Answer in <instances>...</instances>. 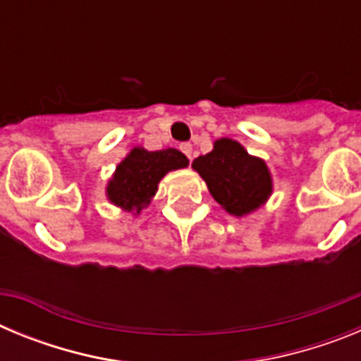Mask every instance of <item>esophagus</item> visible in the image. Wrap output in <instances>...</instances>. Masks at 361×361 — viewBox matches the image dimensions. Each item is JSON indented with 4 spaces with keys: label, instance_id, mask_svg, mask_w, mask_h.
Listing matches in <instances>:
<instances>
[{
    "label": "esophagus",
    "instance_id": "obj_1",
    "mask_svg": "<svg viewBox=\"0 0 361 361\" xmlns=\"http://www.w3.org/2000/svg\"><path fill=\"white\" fill-rule=\"evenodd\" d=\"M180 152H183L188 159H191V152H193V146H191L190 142H184V145H180Z\"/></svg>",
    "mask_w": 361,
    "mask_h": 361
}]
</instances>
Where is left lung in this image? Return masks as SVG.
<instances>
[{
    "label": "left lung",
    "instance_id": "left-lung-1",
    "mask_svg": "<svg viewBox=\"0 0 361 361\" xmlns=\"http://www.w3.org/2000/svg\"><path fill=\"white\" fill-rule=\"evenodd\" d=\"M193 170L208 184L213 199L235 216L258 209L273 191L269 168L262 159L245 152L240 142L219 139L213 149L193 161Z\"/></svg>",
    "mask_w": 361,
    "mask_h": 361
}]
</instances>
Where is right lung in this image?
<instances>
[{
    "label": "right lung",
    "instance_id": "add662e5",
    "mask_svg": "<svg viewBox=\"0 0 361 361\" xmlns=\"http://www.w3.org/2000/svg\"><path fill=\"white\" fill-rule=\"evenodd\" d=\"M190 161L175 148L148 152L137 146L119 162L114 177L108 180L106 197L124 212L139 215L157 193L159 183L168 171L186 168Z\"/></svg>",
    "mask_w": 361,
    "mask_h": 361
}]
</instances>
